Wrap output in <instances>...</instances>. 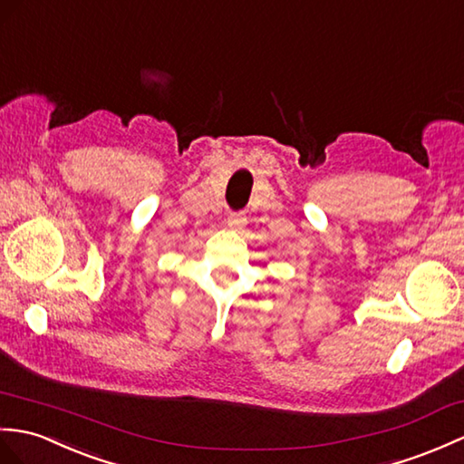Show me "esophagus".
<instances>
[{
	"label": "esophagus",
	"instance_id": "1",
	"mask_svg": "<svg viewBox=\"0 0 464 464\" xmlns=\"http://www.w3.org/2000/svg\"><path fill=\"white\" fill-rule=\"evenodd\" d=\"M227 225H229L231 229H235V231L243 229L245 225H246V218H245V213H231V215H229V219H227Z\"/></svg>",
	"mask_w": 464,
	"mask_h": 464
}]
</instances>
